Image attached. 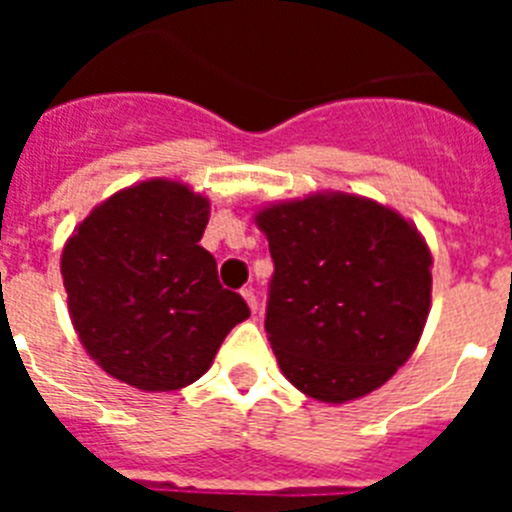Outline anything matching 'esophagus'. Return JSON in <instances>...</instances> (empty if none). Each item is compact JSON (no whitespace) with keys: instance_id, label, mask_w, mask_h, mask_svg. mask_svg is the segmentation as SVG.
I'll return each instance as SVG.
<instances>
[{"instance_id":"obj_1","label":"esophagus","mask_w":512,"mask_h":512,"mask_svg":"<svg viewBox=\"0 0 512 512\" xmlns=\"http://www.w3.org/2000/svg\"><path fill=\"white\" fill-rule=\"evenodd\" d=\"M241 295H243V300L248 302V307H251V312L259 310V302H256V295H253V289H251V287L241 289Z\"/></svg>"}]
</instances>
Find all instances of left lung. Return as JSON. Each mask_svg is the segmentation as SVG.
Instances as JSON below:
<instances>
[{
  "mask_svg": "<svg viewBox=\"0 0 512 512\" xmlns=\"http://www.w3.org/2000/svg\"><path fill=\"white\" fill-rule=\"evenodd\" d=\"M274 259L266 333L284 377L343 405L413 356L431 312V248L408 217L348 192H312L253 215Z\"/></svg>",
  "mask_w": 512,
  "mask_h": 512,
  "instance_id": "left-lung-1",
  "label": "left lung"
}]
</instances>
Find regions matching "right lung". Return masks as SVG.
Masks as SVG:
<instances>
[{
  "instance_id": "add662e5",
  "label": "right lung",
  "mask_w": 512,
  "mask_h": 512,
  "mask_svg": "<svg viewBox=\"0 0 512 512\" xmlns=\"http://www.w3.org/2000/svg\"><path fill=\"white\" fill-rule=\"evenodd\" d=\"M207 220L205 194L156 176L110 194L63 243L71 325L102 372L143 392L182 390L251 315L200 246Z\"/></svg>"
}]
</instances>
